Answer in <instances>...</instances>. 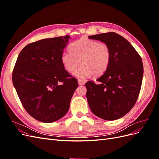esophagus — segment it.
I'll return each instance as SVG.
<instances>
[{
  "label": "esophagus",
  "mask_w": 159,
  "mask_h": 159,
  "mask_svg": "<svg viewBox=\"0 0 159 159\" xmlns=\"http://www.w3.org/2000/svg\"><path fill=\"white\" fill-rule=\"evenodd\" d=\"M78 81L79 85H84L85 84L84 81L83 80H78Z\"/></svg>",
  "instance_id": "esophagus-1"
}]
</instances>
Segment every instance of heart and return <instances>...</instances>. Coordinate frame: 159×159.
I'll list each match as a JSON object with an SVG mask.
<instances>
[{
	"label": "heart",
	"mask_w": 159,
	"mask_h": 159,
	"mask_svg": "<svg viewBox=\"0 0 159 159\" xmlns=\"http://www.w3.org/2000/svg\"><path fill=\"white\" fill-rule=\"evenodd\" d=\"M70 50L61 54V63L70 73L75 71L80 63L82 65L74 73L78 78L84 80L92 74L102 75L109 66L111 50L106 43L82 38L72 43Z\"/></svg>",
	"instance_id": "b5f03b06"
}]
</instances>
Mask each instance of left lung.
Here are the masks:
<instances>
[{
	"mask_svg": "<svg viewBox=\"0 0 159 159\" xmlns=\"http://www.w3.org/2000/svg\"><path fill=\"white\" fill-rule=\"evenodd\" d=\"M88 38L106 43L111 50L108 68L97 79L99 84L85 83L90 109L107 121L121 118L133 107L140 92L143 76L141 57L125 38L115 32Z\"/></svg>",
	"mask_w": 159,
	"mask_h": 159,
	"instance_id": "obj_1",
	"label": "left lung"
}]
</instances>
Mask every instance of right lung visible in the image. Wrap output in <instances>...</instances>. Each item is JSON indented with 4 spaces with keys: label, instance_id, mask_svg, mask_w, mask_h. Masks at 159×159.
I'll return each instance as SVG.
<instances>
[{
    "label": "right lung",
    "instance_id": "1",
    "mask_svg": "<svg viewBox=\"0 0 159 159\" xmlns=\"http://www.w3.org/2000/svg\"><path fill=\"white\" fill-rule=\"evenodd\" d=\"M69 36L46 38L26 46L19 54L12 83L24 108L43 123H52L68 111L77 79L62 65Z\"/></svg>",
    "mask_w": 159,
    "mask_h": 159
}]
</instances>
